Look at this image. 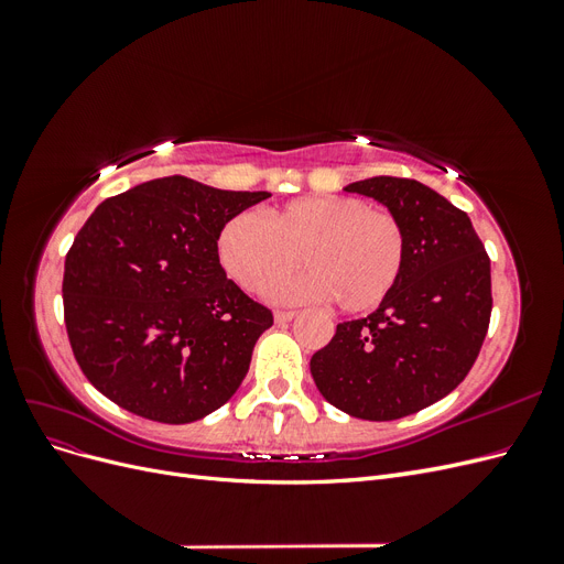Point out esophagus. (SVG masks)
Returning a JSON list of instances; mask_svg holds the SVG:
<instances>
[{
  "instance_id": "34e87169",
  "label": "esophagus",
  "mask_w": 564,
  "mask_h": 564,
  "mask_svg": "<svg viewBox=\"0 0 564 564\" xmlns=\"http://www.w3.org/2000/svg\"><path fill=\"white\" fill-rule=\"evenodd\" d=\"M294 317H296L294 311H275V322L278 324H286V322H292Z\"/></svg>"
}]
</instances>
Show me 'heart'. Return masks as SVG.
I'll list each match as a JSON object with an SVG mask.
<instances>
[{"instance_id": "b5f03b06", "label": "heart", "mask_w": 564, "mask_h": 564, "mask_svg": "<svg viewBox=\"0 0 564 564\" xmlns=\"http://www.w3.org/2000/svg\"><path fill=\"white\" fill-rule=\"evenodd\" d=\"M398 214L350 195H311L270 209L235 214L216 240L218 263L247 292H263L301 263V278L272 289L284 301L332 299L338 311H377L395 292L406 263Z\"/></svg>"}]
</instances>
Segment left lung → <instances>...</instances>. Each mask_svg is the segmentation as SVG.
I'll use <instances>...</instances> for the list:
<instances>
[{
	"mask_svg": "<svg viewBox=\"0 0 564 564\" xmlns=\"http://www.w3.org/2000/svg\"><path fill=\"white\" fill-rule=\"evenodd\" d=\"M346 191L402 218L406 263L377 311L336 324L311 373L340 412L395 421L449 395L475 365L491 315L489 256L468 214L429 185L373 176Z\"/></svg>",
	"mask_w": 564,
	"mask_h": 564,
	"instance_id": "1",
	"label": "left lung"
}]
</instances>
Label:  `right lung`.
<instances>
[{
	"mask_svg": "<svg viewBox=\"0 0 564 564\" xmlns=\"http://www.w3.org/2000/svg\"><path fill=\"white\" fill-rule=\"evenodd\" d=\"M265 197L166 176L98 204L63 275L67 338L96 390L160 423L235 395L272 313L226 278L216 240Z\"/></svg>",
	"mask_w": 564,
	"mask_h": 564,
	"instance_id": "add662e5",
	"label": "right lung"
}]
</instances>
